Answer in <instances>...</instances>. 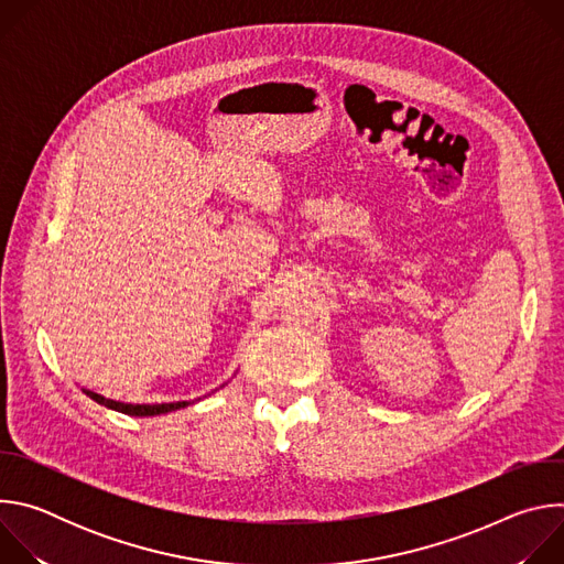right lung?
<instances>
[{"label": "right lung", "mask_w": 564, "mask_h": 564, "mask_svg": "<svg viewBox=\"0 0 564 564\" xmlns=\"http://www.w3.org/2000/svg\"><path fill=\"white\" fill-rule=\"evenodd\" d=\"M91 399H96L98 404L107 406V409H113L118 413H124V415H133V417H153V415H163V413H172V411H178V409H185L187 401H176V404H122V401H113V399H107L98 392H91V390H85Z\"/></svg>", "instance_id": "obj_1"}]
</instances>
